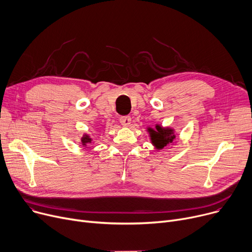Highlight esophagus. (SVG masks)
I'll return each instance as SVG.
<instances>
[{
  "mask_svg": "<svg viewBox=\"0 0 252 252\" xmlns=\"http://www.w3.org/2000/svg\"><path fill=\"white\" fill-rule=\"evenodd\" d=\"M120 123L122 126L124 127H128L131 124V118L129 116H125V117H121L120 118Z\"/></svg>",
  "mask_w": 252,
  "mask_h": 252,
  "instance_id": "34e87169",
  "label": "esophagus"
}]
</instances>
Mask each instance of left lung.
Masks as SVG:
<instances>
[{
    "label": "left lung",
    "mask_w": 252,
    "mask_h": 252,
    "mask_svg": "<svg viewBox=\"0 0 252 252\" xmlns=\"http://www.w3.org/2000/svg\"><path fill=\"white\" fill-rule=\"evenodd\" d=\"M152 143L157 147L158 150H161L169 144L173 143L176 139L174 129L170 127H161L160 125H156V130L153 128L149 129Z\"/></svg>",
    "instance_id": "obj_1"
}]
</instances>
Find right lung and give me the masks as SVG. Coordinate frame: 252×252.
Returning <instances> with one entry per match:
<instances>
[{
  "instance_id": "1",
  "label": "right lung",
  "mask_w": 252,
  "mask_h": 252,
  "mask_svg": "<svg viewBox=\"0 0 252 252\" xmlns=\"http://www.w3.org/2000/svg\"><path fill=\"white\" fill-rule=\"evenodd\" d=\"M93 142V139L90 135L87 134H84L82 137H81V143L83 146H87L88 144H91Z\"/></svg>"
}]
</instances>
